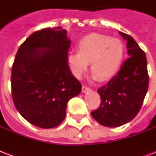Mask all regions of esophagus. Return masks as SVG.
Here are the masks:
<instances>
[{
	"label": "esophagus",
	"mask_w": 156,
	"mask_h": 156,
	"mask_svg": "<svg viewBox=\"0 0 156 156\" xmlns=\"http://www.w3.org/2000/svg\"><path fill=\"white\" fill-rule=\"evenodd\" d=\"M90 89L88 87H87V86H84L83 85V87H82V91H83V93H86L87 92V91H90Z\"/></svg>",
	"instance_id": "1"
}]
</instances>
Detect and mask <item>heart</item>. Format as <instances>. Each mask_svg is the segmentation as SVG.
<instances>
[{
  "instance_id": "1",
  "label": "heart",
  "mask_w": 156,
  "mask_h": 156,
  "mask_svg": "<svg viewBox=\"0 0 156 156\" xmlns=\"http://www.w3.org/2000/svg\"><path fill=\"white\" fill-rule=\"evenodd\" d=\"M124 56L125 48L121 40L92 33L79 40L78 52L69 53L67 63L75 78H80L90 63L93 78L105 80L118 71Z\"/></svg>"
}]
</instances>
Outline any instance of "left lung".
<instances>
[{
	"label": "left lung",
	"mask_w": 156,
	"mask_h": 156,
	"mask_svg": "<svg viewBox=\"0 0 156 156\" xmlns=\"http://www.w3.org/2000/svg\"><path fill=\"white\" fill-rule=\"evenodd\" d=\"M119 34L127 41L129 57L124 61L118 73L98 89L100 106L91 112L93 118L107 127H118L132 121L143 105L149 85L145 52L130 35L121 31Z\"/></svg>",
	"instance_id": "8db88e82"
}]
</instances>
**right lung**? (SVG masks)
<instances>
[{
	"mask_svg": "<svg viewBox=\"0 0 156 156\" xmlns=\"http://www.w3.org/2000/svg\"><path fill=\"white\" fill-rule=\"evenodd\" d=\"M70 40L61 27L35 31L21 45L11 73L13 103L34 126L54 128L66 117L68 101L82 85L67 63Z\"/></svg>",
	"mask_w": 156,
	"mask_h": 156,
	"instance_id": "add662e5",
	"label": "right lung"
}]
</instances>
